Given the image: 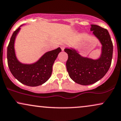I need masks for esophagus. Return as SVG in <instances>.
<instances>
[{
	"label": "esophagus",
	"mask_w": 121,
	"mask_h": 121,
	"mask_svg": "<svg viewBox=\"0 0 121 121\" xmlns=\"http://www.w3.org/2000/svg\"><path fill=\"white\" fill-rule=\"evenodd\" d=\"M60 48H61V49H62V50H64V49H65V45H61L60 46Z\"/></svg>",
	"instance_id": "esophagus-1"
}]
</instances>
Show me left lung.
I'll return each instance as SVG.
<instances>
[{
  "label": "left lung",
  "mask_w": 121,
  "mask_h": 121,
  "mask_svg": "<svg viewBox=\"0 0 121 121\" xmlns=\"http://www.w3.org/2000/svg\"><path fill=\"white\" fill-rule=\"evenodd\" d=\"M91 31L102 44V53L97 60L84 58L74 50L65 49L68 54L66 67L69 77L78 84L88 85L102 78L111 67L113 56V43L107 29L91 25Z\"/></svg>",
  "instance_id": "obj_1"
}]
</instances>
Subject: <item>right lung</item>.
<instances>
[{
    "label": "right lung",
    "instance_id": "1",
    "mask_svg": "<svg viewBox=\"0 0 121 121\" xmlns=\"http://www.w3.org/2000/svg\"><path fill=\"white\" fill-rule=\"evenodd\" d=\"M19 30L20 27H18L14 31L7 48V61L9 68L13 76L25 85H41L51 76L54 62L62 50L58 48L47 52L36 63L32 65L21 63L16 57L14 49V40Z\"/></svg>",
    "mask_w": 121,
    "mask_h": 121
}]
</instances>
